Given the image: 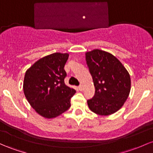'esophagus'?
<instances>
[{
  "instance_id": "34e87169",
  "label": "esophagus",
  "mask_w": 153,
  "mask_h": 153,
  "mask_svg": "<svg viewBox=\"0 0 153 153\" xmlns=\"http://www.w3.org/2000/svg\"><path fill=\"white\" fill-rule=\"evenodd\" d=\"M78 89H79L80 91H82L83 90V85H80L79 86H78Z\"/></svg>"
}]
</instances>
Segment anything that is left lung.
Wrapping results in <instances>:
<instances>
[{
	"label": "left lung",
	"instance_id": "left-lung-1",
	"mask_svg": "<svg viewBox=\"0 0 153 153\" xmlns=\"http://www.w3.org/2000/svg\"><path fill=\"white\" fill-rule=\"evenodd\" d=\"M85 60L95 87L94 96L87 100L88 107L100 115L115 113L130 93L129 73L115 56L105 51L86 52Z\"/></svg>",
	"mask_w": 153,
	"mask_h": 153
}]
</instances>
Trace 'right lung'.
<instances>
[{"instance_id":"add662e5","label":"right lung","mask_w":153,"mask_h":153,"mask_svg":"<svg viewBox=\"0 0 153 153\" xmlns=\"http://www.w3.org/2000/svg\"><path fill=\"white\" fill-rule=\"evenodd\" d=\"M68 53H54L40 59L25 73L23 90L30 105L41 116L53 118L71 106L75 89L67 86L65 65Z\"/></svg>"}]
</instances>
